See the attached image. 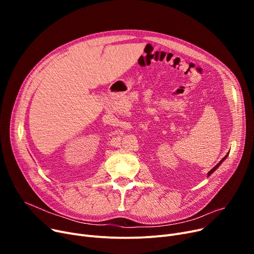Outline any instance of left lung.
I'll list each match as a JSON object with an SVG mask.
<instances>
[{
    "instance_id": "left-lung-1",
    "label": "left lung",
    "mask_w": 254,
    "mask_h": 254,
    "mask_svg": "<svg viewBox=\"0 0 254 254\" xmlns=\"http://www.w3.org/2000/svg\"><path fill=\"white\" fill-rule=\"evenodd\" d=\"M226 156H228V154H226V155H225V156H224V157H223V158L221 159V161H220V162H219V163H218V164H217V165H216V166H215L214 168H213L212 170H210V171H209V173H208V176H210V175L212 174V173H213V172H214V171H215V170H216V169H217V168H218V167H219V166L221 165V163H222V162L224 161V159L226 158Z\"/></svg>"
}]
</instances>
